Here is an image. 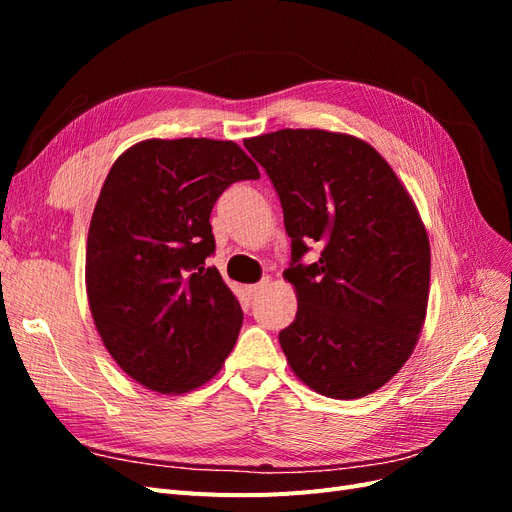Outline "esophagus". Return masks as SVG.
Wrapping results in <instances>:
<instances>
[{"label":"esophagus","instance_id":"obj_1","mask_svg":"<svg viewBox=\"0 0 512 512\" xmlns=\"http://www.w3.org/2000/svg\"><path fill=\"white\" fill-rule=\"evenodd\" d=\"M269 286V280H262V282H258V284H252V286H247V294H250L252 299H256L258 294H262L265 292V288Z\"/></svg>","mask_w":512,"mask_h":512}]
</instances>
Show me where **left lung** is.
Listing matches in <instances>:
<instances>
[{"label":"left lung","mask_w":512,"mask_h":512,"mask_svg":"<svg viewBox=\"0 0 512 512\" xmlns=\"http://www.w3.org/2000/svg\"><path fill=\"white\" fill-rule=\"evenodd\" d=\"M284 209L297 290L280 344L309 389L333 399L378 391L404 367L423 331L431 250L406 185L369 143L329 130L245 138ZM321 258L303 266L308 245Z\"/></svg>","instance_id":"1"}]
</instances>
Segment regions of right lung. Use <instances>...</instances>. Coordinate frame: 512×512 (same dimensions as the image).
<instances>
[{
	"instance_id": "right-lung-1",
	"label": "right lung",
	"mask_w": 512,
	"mask_h": 512,
	"mask_svg": "<svg viewBox=\"0 0 512 512\" xmlns=\"http://www.w3.org/2000/svg\"><path fill=\"white\" fill-rule=\"evenodd\" d=\"M258 177L237 143L213 138H149L108 170L87 235V299L108 354L149 391H194L235 348L243 312L205 267L209 218L230 183Z\"/></svg>"
}]
</instances>
